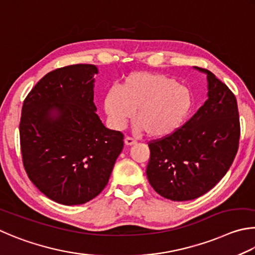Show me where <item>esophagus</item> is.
Instances as JSON below:
<instances>
[{
  "label": "esophagus",
  "mask_w": 255,
  "mask_h": 255,
  "mask_svg": "<svg viewBox=\"0 0 255 255\" xmlns=\"http://www.w3.org/2000/svg\"><path fill=\"white\" fill-rule=\"evenodd\" d=\"M124 143H125V145H133V144H135L136 143V140L135 139H133V137H130V136H127L125 137V140H124Z\"/></svg>",
  "instance_id": "obj_1"
}]
</instances>
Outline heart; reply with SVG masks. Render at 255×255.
Masks as SVG:
<instances>
[{"mask_svg":"<svg viewBox=\"0 0 255 255\" xmlns=\"http://www.w3.org/2000/svg\"><path fill=\"white\" fill-rule=\"evenodd\" d=\"M194 95L175 78L161 73L134 71L119 88L106 93L104 109L110 122L123 128L135 112L134 123L146 136L160 139L180 130L193 111Z\"/></svg>","mask_w":255,"mask_h":255,"instance_id":"obj_1","label":"heart"}]
</instances>
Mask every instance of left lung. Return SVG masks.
<instances>
[{
  "instance_id": "obj_1",
  "label": "left lung",
  "mask_w": 255,
  "mask_h": 255,
  "mask_svg": "<svg viewBox=\"0 0 255 255\" xmlns=\"http://www.w3.org/2000/svg\"><path fill=\"white\" fill-rule=\"evenodd\" d=\"M208 98L173 134L149 143L146 177L162 197L185 202L211 190L229 171L240 141L238 102L207 69Z\"/></svg>"
}]
</instances>
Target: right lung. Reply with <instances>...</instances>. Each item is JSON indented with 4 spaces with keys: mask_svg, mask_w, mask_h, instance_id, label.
I'll list each match as a JSON object with an SVG mask.
<instances>
[{
    "mask_svg": "<svg viewBox=\"0 0 255 255\" xmlns=\"http://www.w3.org/2000/svg\"><path fill=\"white\" fill-rule=\"evenodd\" d=\"M96 66L71 65L48 73L23 102L22 161L30 180L58 204L80 205L105 188L124 136L95 113Z\"/></svg>",
    "mask_w": 255,
    "mask_h": 255,
    "instance_id": "add662e5",
    "label": "right lung"
}]
</instances>
